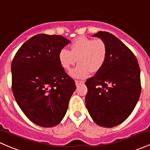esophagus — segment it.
I'll return each instance as SVG.
<instances>
[{"label": "esophagus", "instance_id": "34e87169", "mask_svg": "<svg viewBox=\"0 0 150 150\" xmlns=\"http://www.w3.org/2000/svg\"><path fill=\"white\" fill-rule=\"evenodd\" d=\"M83 82H84L83 81H81V80H75V83L76 86L79 83H83Z\"/></svg>", "mask_w": 150, "mask_h": 150}]
</instances>
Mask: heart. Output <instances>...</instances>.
<instances>
[{
  "label": "heart",
  "mask_w": 150,
  "mask_h": 150,
  "mask_svg": "<svg viewBox=\"0 0 150 150\" xmlns=\"http://www.w3.org/2000/svg\"><path fill=\"white\" fill-rule=\"evenodd\" d=\"M69 51L62 49L58 59L62 68L69 71L78 61L79 64L71 73L77 78H85L91 73H97L106 62L108 48L102 39L79 37L69 45Z\"/></svg>",
  "instance_id": "heart-1"
}]
</instances>
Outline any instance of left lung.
<instances>
[{
	"mask_svg": "<svg viewBox=\"0 0 150 150\" xmlns=\"http://www.w3.org/2000/svg\"><path fill=\"white\" fill-rule=\"evenodd\" d=\"M93 37L105 42L108 54L104 67L85 82L86 105L97 125L115 127L129 117L138 101L140 69L133 52L111 33L100 31Z\"/></svg>",
	"mask_w": 150,
	"mask_h": 150,
	"instance_id": "1",
	"label": "left lung"
}]
</instances>
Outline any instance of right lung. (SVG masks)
Listing matches in <instances>:
<instances>
[{"label": "right lung", "instance_id": "obj_1", "mask_svg": "<svg viewBox=\"0 0 150 150\" xmlns=\"http://www.w3.org/2000/svg\"><path fill=\"white\" fill-rule=\"evenodd\" d=\"M69 43L60 35H36L22 45L12 62L15 99L26 117L41 127L61 122L76 89L58 59L60 50Z\"/></svg>", "mask_w": 150, "mask_h": 150}]
</instances>
